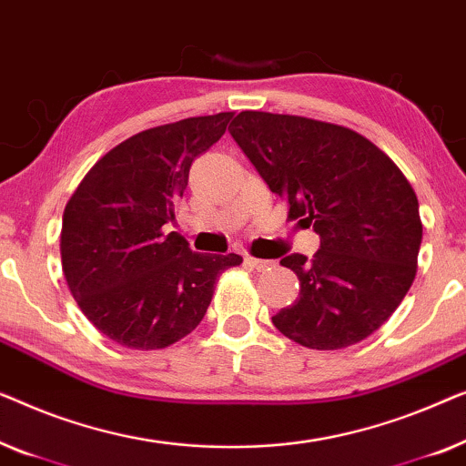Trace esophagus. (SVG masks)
<instances>
[{
    "label": "esophagus",
    "instance_id": "34e87169",
    "mask_svg": "<svg viewBox=\"0 0 466 466\" xmlns=\"http://www.w3.org/2000/svg\"><path fill=\"white\" fill-rule=\"evenodd\" d=\"M247 266H251L253 270H270V268L274 266V261L270 259H258V258H245Z\"/></svg>",
    "mask_w": 466,
    "mask_h": 466
}]
</instances>
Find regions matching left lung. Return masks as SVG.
Wrapping results in <instances>:
<instances>
[{"label":"left lung","mask_w":466,"mask_h":466,"mask_svg":"<svg viewBox=\"0 0 466 466\" xmlns=\"http://www.w3.org/2000/svg\"><path fill=\"white\" fill-rule=\"evenodd\" d=\"M228 130L287 202L289 219L320 236L312 259H280L299 279V298L274 314V327L317 350L371 336L416 277L422 221L410 181L382 149L339 124L240 111Z\"/></svg>","instance_id":"1"}]
</instances>
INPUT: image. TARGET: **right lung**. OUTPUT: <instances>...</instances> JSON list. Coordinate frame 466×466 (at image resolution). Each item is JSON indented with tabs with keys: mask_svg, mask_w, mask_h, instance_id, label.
Listing matches in <instances>:
<instances>
[{
	"mask_svg": "<svg viewBox=\"0 0 466 466\" xmlns=\"http://www.w3.org/2000/svg\"><path fill=\"white\" fill-rule=\"evenodd\" d=\"M232 111L141 130L88 170L63 213L61 261L71 296L114 342L158 350L192 333L236 253H196L177 232L192 162L226 133Z\"/></svg>",
	"mask_w": 466,
	"mask_h": 466,
	"instance_id": "obj_1",
	"label": "right lung"
}]
</instances>
